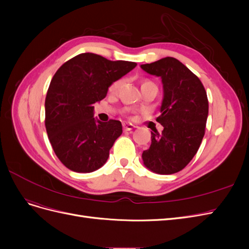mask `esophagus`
Wrapping results in <instances>:
<instances>
[{"instance_id": "34e87169", "label": "esophagus", "mask_w": 249, "mask_h": 249, "mask_svg": "<svg viewBox=\"0 0 249 249\" xmlns=\"http://www.w3.org/2000/svg\"><path fill=\"white\" fill-rule=\"evenodd\" d=\"M123 126H124V131H131V130H133L134 127H135V125L132 124H124Z\"/></svg>"}]
</instances>
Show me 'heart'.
Wrapping results in <instances>:
<instances>
[{
    "mask_svg": "<svg viewBox=\"0 0 249 249\" xmlns=\"http://www.w3.org/2000/svg\"><path fill=\"white\" fill-rule=\"evenodd\" d=\"M120 85H122V80H117V81H115V82H113L112 84L110 85V88H109V90L111 92H116L117 90L119 89V87H120ZM145 85H155L154 83L152 82V81H149V80H144L142 82V85L141 86H145Z\"/></svg>",
    "mask_w": 249,
    "mask_h": 249,
    "instance_id": "1",
    "label": "heart"
}]
</instances>
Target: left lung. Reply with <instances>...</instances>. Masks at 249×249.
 I'll return each mask as SVG.
<instances>
[{
  "instance_id": "8db88e82",
  "label": "left lung",
  "mask_w": 249,
  "mask_h": 249,
  "mask_svg": "<svg viewBox=\"0 0 249 249\" xmlns=\"http://www.w3.org/2000/svg\"><path fill=\"white\" fill-rule=\"evenodd\" d=\"M141 69L161 77L164 99L157 122L163 131L152 129V144L142 154L145 166L159 175H172L193 159L206 132L209 102L197 76L178 59L166 57Z\"/></svg>"
}]
</instances>
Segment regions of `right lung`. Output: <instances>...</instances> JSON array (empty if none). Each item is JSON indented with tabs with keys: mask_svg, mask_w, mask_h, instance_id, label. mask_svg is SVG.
Instances as JSON below:
<instances>
[{
	"mask_svg": "<svg viewBox=\"0 0 249 249\" xmlns=\"http://www.w3.org/2000/svg\"><path fill=\"white\" fill-rule=\"evenodd\" d=\"M137 64L111 61L83 53L63 63L53 77L46 97V129L58 159L76 172H92L106 163L123 133L119 120H95L93 104Z\"/></svg>",
	"mask_w": 249,
	"mask_h": 249,
	"instance_id": "right-lung-1",
	"label": "right lung"
}]
</instances>
